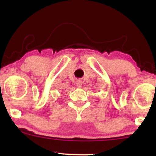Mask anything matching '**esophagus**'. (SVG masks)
I'll return each instance as SVG.
<instances>
[{
	"label": "esophagus",
	"mask_w": 156,
	"mask_h": 156,
	"mask_svg": "<svg viewBox=\"0 0 156 156\" xmlns=\"http://www.w3.org/2000/svg\"><path fill=\"white\" fill-rule=\"evenodd\" d=\"M82 84H83V83H82L81 80H78V81H77V83H76L77 87H78V88H80V87H82Z\"/></svg>",
	"instance_id": "esophagus-1"
}]
</instances>
